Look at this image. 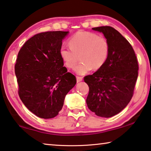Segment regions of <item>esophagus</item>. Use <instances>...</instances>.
I'll list each match as a JSON object with an SVG mask.
<instances>
[{
	"label": "esophagus",
	"instance_id": "34e87169",
	"mask_svg": "<svg viewBox=\"0 0 151 151\" xmlns=\"http://www.w3.org/2000/svg\"><path fill=\"white\" fill-rule=\"evenodd\" d=\"M83 81V77H81V76H76V81L77 83L81 82V81Z\"/></svg>",
	"mask_w": 151,
	"mask_h": 151
}]
</instances>
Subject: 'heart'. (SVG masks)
<instances>
[{
	"instance_id": "1",
	"label": "heart",
	"mask_w": 151,
	"mask_h": 151,
	"mask_svg": "<svg viewBox=\"0 0 151 151\" xmlns=\"http://www.w3.org/2000/svg\"><path fill=\"white\" fill-rule=\"evenodd\" d=\"M69 45V47H61L60 56L67 68H73L81 55L82 62L74 69L77 75H84L93 68L95 70L101 68L108 58V40L96 33L79 31L70 38Z\"/></svg>"
}]
</instances>
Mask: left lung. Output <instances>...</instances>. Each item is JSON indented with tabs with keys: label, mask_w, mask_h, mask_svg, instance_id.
<instances>
[{
	"label": "left lung",
	"mask_w": 151,
	"mask_h": 151,
	"mask_svg": "<svg viewBox=\"0 0 151 151\" xmlns=\"http://www.w3.org/2000/svg\"><path fill=\"white\" fill-rule=\"evenodd\" d=\"M109 44L106 63L91 75L84 78L89 87L87 105L97 116L110 118L127 106L133 96L138 78V64L127 40L109 26L94 27Z\"/></svg>",
	"instance_id": "left-lung-1"
}]
</instances>
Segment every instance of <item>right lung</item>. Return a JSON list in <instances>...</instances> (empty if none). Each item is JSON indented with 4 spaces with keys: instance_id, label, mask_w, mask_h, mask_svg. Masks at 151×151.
Here are the masks:
<instances>
[{
    "instance_id": "obj_1",
    "label": "right lung",
    "mask_w": 151,
    "mask_h": 151,
    "mask_svg": "<svg viewBox=\"0 0 151 151\" xmlns=\"http://www.w3.org/2000/svg\"><path fill=\"white\" fill-rule=\"evenodd\" d=\"M68 32L40 33L21 47L15 65L19 95L25 107L41 118H53L76 83L60 56Z\"/></svg>"
}]
</instances>
